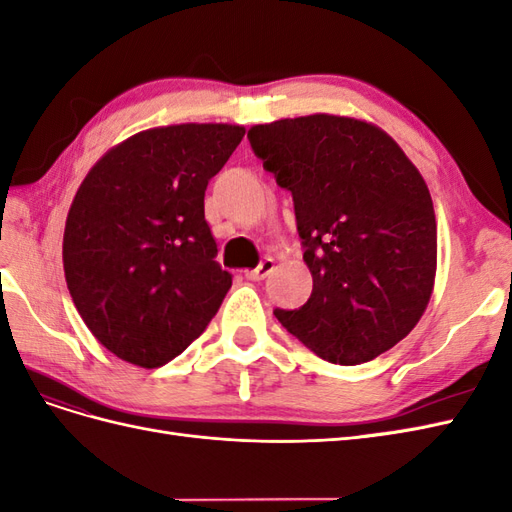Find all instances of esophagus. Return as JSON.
<instances>
[{"instance_id":"1","label":"esophagus","mask_w":512,"mask_h":512,"mask_svg":"<svg viewBox=\"0 0 512 512\" xmlns=\"http://www.w3.org/2000/svg\"><path fill=\"white\" fill-rule=\"evenodd\" d=\"M273 267H275L273 258H265V260H260V265L256 269L245 271V277H247V280H252V282H260V280H265V277L273 271Z\"/></svg>"}]
</instances>
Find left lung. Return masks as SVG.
<instances>
[{
    "label": "left lung",
    "mask_w": 512,
    "mask_h": 512,
    "mask_svg": "<svg viewBox=\"0 0 512 512\" xmlns=\"http://www.w3.org/2000/svg\"><path fill=\"white\" fill-rule=\"evenodd\" d=\"M247 138L292 194L314 277L307 303L275 318L331 363L391 350L421 320L436 280V213L421 173L389 134L352 117L280 119Z\"/></svg>",
    "instance_id": "1"
}]
</instances>
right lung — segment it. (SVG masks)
<instances>
[{
	"instance_id": "1",
	"label": "right lung",
	"mask_w": 512,
	"mask_h": 512,
	"mask_svg": "<svg viewBox=\"0 0 512 512\" xmlns=\"http://www.w3.org/2000/svg\"><path fill=\"white\" fill-rule=\"evenodd\" d=\"M245 128L181 123L102 156L68 211L64 271L87 329L121 361L162 367L207 329L232 286L205 190Z\"/></svg>"
}]
</instances>
